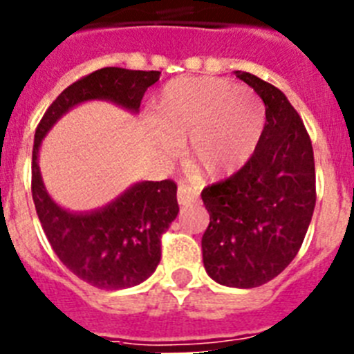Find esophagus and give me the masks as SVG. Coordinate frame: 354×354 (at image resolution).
Here are the masks:
<instances>
[{"instance_id":"1","label":"esophagus","mask_w":354,"mask_h":354,"mask_svg":"<svg viewBox=\"0 0 354 354\" xmlns=\"http://www.w3.org/2000/svg\"><path fill=\"white\" fill-rule=\"evenodd\" d=\"M200 196V187L196 184H187L183 183L177 189V200L180 205H189L195 204Z\"/></svg>"}]
</instances>
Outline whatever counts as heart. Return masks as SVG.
I'll return each mask as SVG.
<instances>
[{"mask_svg": "<svg viewBox=\"0 0 354 354\" xmlns=\"http://www.w3.org/2000/svg\"><path fill=\"white\" fill-rule=\"evenodd\" d=\"M156 117L169 133L158 143L177 156V140L189 138V149L209 175H227L243 168L255 154L266 126L261 97L248 86L221 77H177L165 84Z\"/></svg>", "mask_w": 354, "mask_h": 354, "instance_id": "b5f03b06", "label": "heart"}]
</instances>
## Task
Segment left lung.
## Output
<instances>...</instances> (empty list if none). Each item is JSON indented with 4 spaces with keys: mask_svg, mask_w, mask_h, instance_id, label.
Instances as JSON below:
<instances>
[{
    "mask_svg": "<svg viewBox=\"0 0 354 354\" xmlns=\"http://www.w3.org/2000/svg\"><path fill=\"white\" fill-rule=\"evenodd\" d=\"M266 106L255 154L228 179L202 192L211 221L202 236L204 268L214 282L237 289L268 283L301 248L315 207L310 136L286 93L236 71Z\"/></svg>",
    "mask_w": 354,
    "mask_h": 354,
    "instance_id": "left-lung-1",
    "label": "left lung"
}]
</instances>
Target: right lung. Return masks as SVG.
Returning a JSON list of instances; mask_svg holds the SVG:
<instances>
[{
    "label": "right lung",
    "instance_id": "right-lung-1",
    "mask_svg": "<svg viewBox=\"0 0 354 354\" xmlns=\"http://www.w3.org/2000/svg\"><path fill=\"white\" fill-rule=\"evenodd\" d=\"M159 71L104 67L72 83L56 97L35 131L31 193L49 245L77 278L97 289H127L145 282L161 261V236L179 214L174 180H143L106 205L74 212L60 207L44 186L39 150L44 136L74 106L109 101L138 113Z\"/></svg>",
    "mask_w": 354,
    "mask_h": 354
}]
</instances>
